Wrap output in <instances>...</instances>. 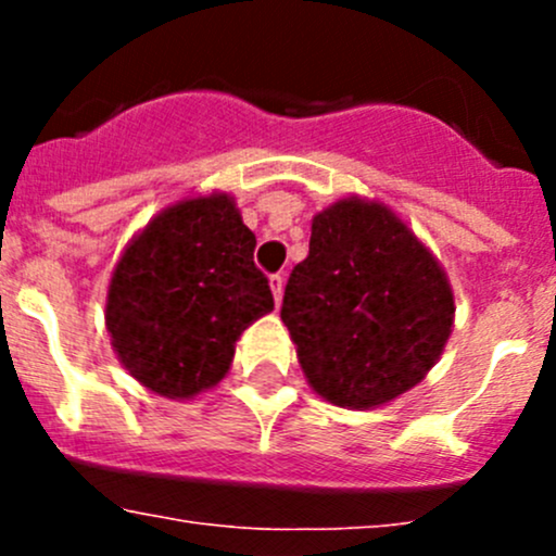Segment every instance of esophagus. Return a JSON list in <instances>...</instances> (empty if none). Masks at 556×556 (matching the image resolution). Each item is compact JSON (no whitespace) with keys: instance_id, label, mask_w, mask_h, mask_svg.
<instances>
[{"instance_id":"1","label":"esophagus","mask_w":556,"mask_h":556,"mask_svg":"<svg viewBox=\"0 0 556 556\" xmlns=\"http://www.w3.org/2000/svg\"><path fill=\"white\" fill-rule=\"evenodd\" d=\"M268 285H271V293H274V301H282V293H285V274H271L268 277Z\"/></svg>"}]
</instances>
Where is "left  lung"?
Listing matches in <instances>:
<instances>
[{
	"mask_svg": "<svg viewBox=\"0 0 556 556\" xmlns=\"http://www.w3.org/2000/svg\"><path fill=\"white\" fill-rule=\"evenodd\" d=\"M282 323L312 390L366 412L428 377L450 341L454 293L439 257L390 206L346 195L314 215Z\"/></svg>",
	"mask_w": 556,
	"mask_h": 556,
	"instance_id": "left-lung-1",
	"label": "left lung"
}]
</instances>
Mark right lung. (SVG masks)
Wrapping results in <instances>:
<instances>
[{
	"instance_id": "add662e5",
	"label": "right lung",
	"mask_w": 556,
	"mask_h": 556,
	"mask_svg": "<svg viewBox=\"0 0 556 556\" xmlns=\"http://www.w3.org/2000/svg\"><path fill=\"white\" fill-rule=\"evenodd\" d=\"M255 233L228 193L161 210L123 250L106 290V333L121 366L182 401L220 384L239 336L274 309L252 261Z\"/></svg>"
}]
</instances>
